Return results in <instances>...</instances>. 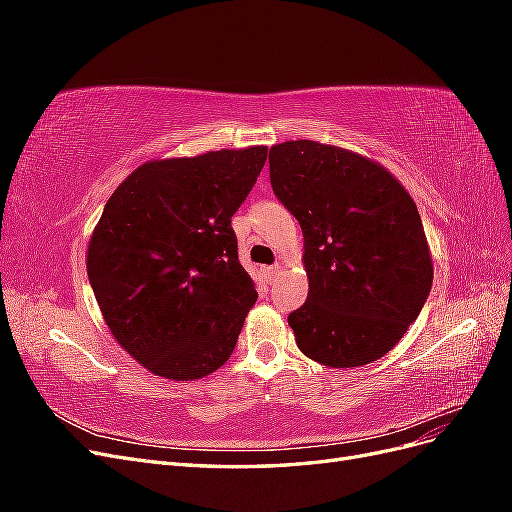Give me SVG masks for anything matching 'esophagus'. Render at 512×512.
<instances>
[{"mask_svg":"<svg viewBox=\"0 0 512 512\" xmlns=\"http://www.w3.org/2000/svg\"><path fill=\"white\" fill-rule=\"evenodd\" d=\"M280 265H271V267H265V269H262V271H265V280L271 284L273 280H275V277H277V273H280Z\"/></svg>","mask_w":512,"mask_h":512,"instance_id":"34e87169","label":"esophagus"}]
</instances>
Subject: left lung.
I'll return each instance as SVG.
<instances>
[{"instance_id":"obj_1","label":"left lung","mask_w":512,"mask_h":512,"mask_svg":"<svg viewBox=\"0 0 512 512\" xmlns=\"http://www.w3.org/2000/svg\"><path fill=\"white\" fill-rule=\"evenodd\" d=\"M269 170L303 230L309 292L288 316L299 350L333 369L378 361L421 314L433 282L412 196L382 164L318 141L273 145Z\"/></svg>"}]
</instances>
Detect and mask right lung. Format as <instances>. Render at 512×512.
Masks as SVG:
<instances>
[{
  "label": "right lung",
  "instance_id": "obj_1",
  "mask_svg": "<svg viewBox=\"0 0 512 512\" xmlns=\"http://www.w3.org/2000/svg\"><path fill=\"white\" fill-rule=\"evenodd\" d=\"M265 145L138 166L106 200L87 275L117 344L151 374L198 380L222 367L258 294L230 218Z\"/></svg>",
  "mask_w": 512,
  "mask_h": 512
}]
</instances>
